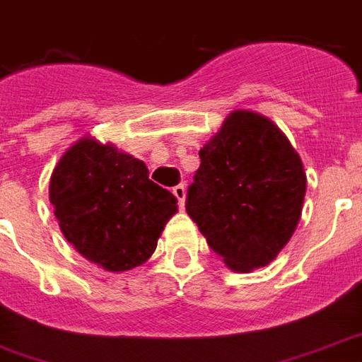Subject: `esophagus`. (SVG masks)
I'll return each mask as SVG.
<instances>
[{
	"label": "esophagus",
	"instance_id": "esophagus-1",
	"mask_svg": "<svg viewBox=\"0 0 362 362\" xmlns=\"http://www.w3.org/2000/svg\"><path fill=\"white\" fill-rule=\"evenodd\" d=\"M173 195L178 199V204L184 206V201H186V187H184V184H178V186L173 187Z\"/></svg>",
	"mask_w": 362,
	"mask_h": 362
}]
</instances>
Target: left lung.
Returning <instances> with one entry per match:
<instances>
[{
	"label": "left lung",
	"instance_id": "left-lung-1",
	"mask_svg": "<svg viewBox=\"0 0 362 362\" xmlns=\"http://www.w3.org/2000/svg\"><path fill=\"white\" fill-rule=\"evenodd\" d=\"M199 158L189 218L231 270L267 267L300 220L306 175L298 153L269 118L233 110Z\"/></svg>",
	"mask_w": 362,
	"mask_h": 362
}]
</instances>
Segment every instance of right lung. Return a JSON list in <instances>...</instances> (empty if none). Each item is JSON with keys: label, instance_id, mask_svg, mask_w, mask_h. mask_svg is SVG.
<instances>
[{"label": "right lung", "instance_id": "add662e5", "mask_svg": "<svg viewBox=\"0 0 362 362\" xmlns=\"http://www.w3.org/2000/svg\"><path fill=\"white\" fill-rule=\"evenodd\" d=\"M48 195L64 237L109 272L148 261L178 210L175 195L148 178L141 159L92 136L62 156Z\"/></svg>", "mask_w": 362, "mask_h": 362}]
</instances>
